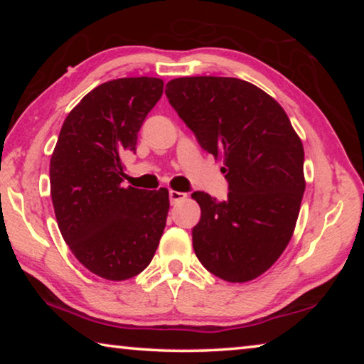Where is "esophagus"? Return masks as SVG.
<instances>
[{
	"label": "esophagus",
	"instance_id": "34e87169",
	"mask_svg": "<svg viewBox=\"0 0 364 364\" xmlns=\"http://www.w3.org/2000/svg\"><path fill=\"white\" fill-rule=\"evenodd\" d=\"M168 196H170L171 204H178V202H181V200H184L188 197V194L180 193V191H170Z\"/></svg>",
	"mask_w": 364,
	"mask_h": 364
}]
</instances>
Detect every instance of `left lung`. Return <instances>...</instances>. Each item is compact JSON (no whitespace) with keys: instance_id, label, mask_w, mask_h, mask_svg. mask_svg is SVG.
<instances>
[{"instance_id":"left-lung-1","label":"left lung","mask_w":364,"mask_h":364,"mask_svg":"<svg viewBox=\"0 0 364 364\" xmlns=\"http://www.w3.org/2000/svg\"><path fill=\"white\" fill-rule=\"evenodd\" d=\"M168 101L202 149L223 160L230 193L215 202L193 194L199 262L228 282H247L273 267L291 241L305 191L304 146L278 101L231 77H181Z\"/></svg>"}]
</instances>
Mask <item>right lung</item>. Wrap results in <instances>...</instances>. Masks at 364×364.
I'll list each match as a JSON object with an SVG mask.
<instances>
[{
    "instance_id": "1",
    "label": "right lung",
    "mask_w": 364,
    "mask_h": 364,
    "mask_svg": "<svg viewBox=\"0 0 364 364\" xmlns=\"http://www.w3.org/2000/svg\"><path fill=\"white\" fill-rule=\"evenodd\" d=\"M164 80L117 78L91 90L60 128L49 165L59 231L86 269L125 281L151 263L162 237L168 189L123 188L122 156L134 151Z\"/></svg>"
}]
</instances>
